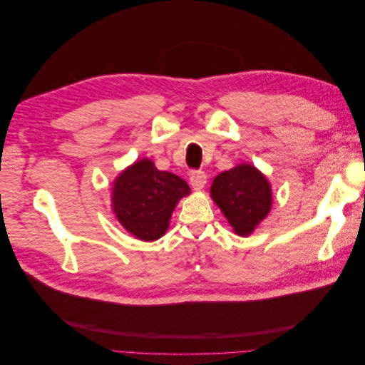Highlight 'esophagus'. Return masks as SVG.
<instances>
[{"instance_id":"esophagus-1","label":"esophagus","mask_w":365,"mask_h":365,"mask_svg":"<svg viewBox=\"0 0 365 365\" xmlns=\"http://www.w3.org/2000/svg\"><path fill=\"white\" fill-rule=\"evenodd\" d=\"M205 182H207L205 172H201V170L192 172V175H190V184L193 187V190H196V192L202 190L204 187H205Z\"/></svg>"}]
</instances>
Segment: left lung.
I'll use <instances>...</instances> for the list:
<instances>
[{
	"instance_id": "8db88e82",
	"label": "left lung",
	"mask_w": 365,
	"mask_h": 365,
	"mask_svg": "<svg viewBox=\"0 0 365 365\" xmlns=\"http://www.w3.org/2000/svg\"><path fill=\"white\" fill-rule=\"evenodd\" d=\"M210 196L237 236L247 237L267 217L272 207V189L256 165L242 163L219 173Z\"/></svg>"
}]
</instances>
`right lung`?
<instances>
[{
  "label": "right lung",
  "mask_w": 365,
  "mask_h": 365,
  "mask_svg": "<svg viewBox=\"0 0 365 365\" xmlns=\"http://www.w3.org/2000/svg\"><path fill=\"white\" fill-rule=\"evenodd\" d=\"M189 195V184L178 175L158 170L152 160L141 158L115 176L111 208L132 236L152 242L165 235L176 204Z\"/></svg>",
  "instance_id": "1"
}]
</instances>
